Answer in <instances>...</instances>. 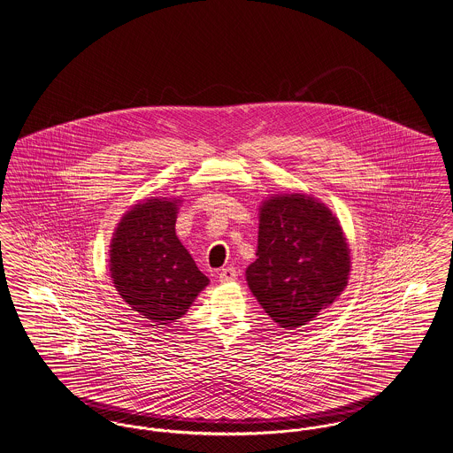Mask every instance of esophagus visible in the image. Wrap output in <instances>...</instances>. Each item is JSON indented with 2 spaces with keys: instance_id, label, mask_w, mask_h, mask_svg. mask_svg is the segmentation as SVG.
Segmentation results:
<instances>
[{
  "instance_id": "1",
  "label": "esophagus",
  "mask_w": 453,
  "mask_h": 453,
  "mask_svg": "<svg viewBox=\"0 0 453 453\" xmlns=\"http://www.w3.org/2000/svg\"><path fill=\"white\" fill-rule=\"evenodd\" d=\"M237 272H235L233 266H227V268H222L219 272V281L220 283H229V281H234Z\"/></svg>"
}]
</instances>
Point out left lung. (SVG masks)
Instances as JSON below:
<instances>
[{
  "label": "left lung",
  "mask_w": 453,
  "mask_h": 453,
  "mask_svg": "<svg viewBox=\"0 0 453 453\" xmlns=\"http://www.w3.org/2000/svg\"><path fill=\"white\" fill-rule=\"evenodd\" d=\"M250 290L281 328L307 326L345 290L350 250L337 216L305 192L261 200Z\"/></svg>",
  "instance_id": "obj_1"
}]
</instances>
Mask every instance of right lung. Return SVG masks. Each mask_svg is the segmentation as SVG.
I'll return each mask as SVG.
<instances>
[{"label": "right lung", "mask_w": 453, "mask_h": 453, "mask_svg": "<svg viewBox=\"0 0 453 453\" xmlns=\"http://www.w3.org/2000/svg\"><path fill=\"white\" fill-rule=\"evenodd\" d=\"M180 197H150L131 205L109 246L114 288L131 310L157 326L183 317L209 278L175 234Z\"/></svg>", "instance_id": "add662e5"}]
</instances>
